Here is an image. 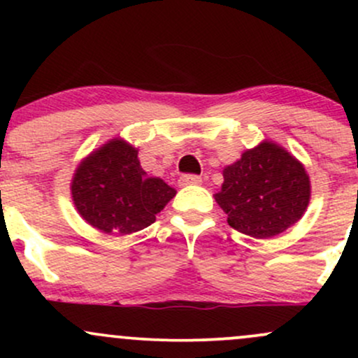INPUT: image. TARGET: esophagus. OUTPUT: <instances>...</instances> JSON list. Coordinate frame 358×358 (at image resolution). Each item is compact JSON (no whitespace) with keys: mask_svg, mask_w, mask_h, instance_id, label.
Returning <instances> with one entry per match:
<instances>
[{"mask_svg":"<svg viewBox=\"0 0 358 358\" xmlns=\"http://www.w3.org/2000/svg\"><path fill=\"white\" fill-rule=\"evenodd\" d=\"M178 183L182 185V187H188V185H200L202 183V178H200L199 175H183L180 176Z\"/></svg>","mask_w":358,"mask_h":358,"instance_id":"34e87169","label":"esophagus"}]
</instances>
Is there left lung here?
Listing matches in <instances>:
<instances>
[{"label":"left lung","instance_id":"left-lung-1","mask_svg":"<svg viewBox=\"0 0 358 358\" xmlns=\"http://www.w3.org/2000/svg\"><path fill=\"white\" fill-rule=\"evenodd\" d=\"M222 175L215 202L232 229L254 239L282 234L310 203L311 182L303 163L271 139L245 150Z\"/></svg>","mask_w":358,"mask_h":358}]
</instances>
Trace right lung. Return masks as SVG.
Returning <instances> with one entry per match:
<instances>
[{"label":"right lung","instance_id":"add662e5","mask_svg":"<svg viewBox=\"0 0 358 358\" xmlns=\"http://www.w3.org/2000/svg\"><path fill=\"white\" fill-rule=\"evenodd\" d=\"M71 193L89 225L108 236H127L153 224L176 190L158 176L146 175L136 146L113 138L80 159Z\"/></svg>","mask_w":358,"mask_h":358}]
</instances>
